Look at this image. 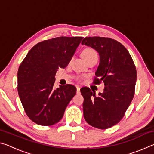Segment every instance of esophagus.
I'll return each instance as SVG.
<instances>
[{"instance_id":"1","label":"esophagus","mask_w":154,"mask_h":154,"mask_svg":"<svg viewBox=\"0 0 154 154\" xmlns=\"http://www.w3.org/2000/svg\"><path fill=\"white\" fill-rule=\"evenodd\" d=\"M80 93V88L79 86H77V94Z\"/></svg>"}]
</instances>
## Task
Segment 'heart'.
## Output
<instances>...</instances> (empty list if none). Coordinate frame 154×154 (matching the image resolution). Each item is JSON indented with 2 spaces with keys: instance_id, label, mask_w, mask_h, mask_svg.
Returning a JSON list of instances; mask_svg holds the SVG:
<instances>
[{
  "instance_id": "1",
  "label": "heart",
  "mask_w": 154,
  "mask_h": 154,
  "mask_svg": "<svg viewBox=\"0 0 154 154\" xmlns=\"http://www.w3.org/2000/svg\"><path fill=\"white\" fill-rule=\"evenodd\" d=\"M82 56L83 57V58L85 59V60L87 61L88 60L92 58L93 57L98 56V54L95 49H94L92 48H85L84 50L83 51Z\"/></svg>"
}]
</instances>
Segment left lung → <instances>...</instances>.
I'll use <instances>...</instances> for the list:
<instances>
[{
  "instance_id": "1",
  "label": "left lung",
  "mask_w": 154,
  "mask_h": 154,
  "mask_svg": "<svg viewBox=\"0 0 154 154\" xmlns=\"http://www.w3.org/2000/svg\"><path fill=\"white\" fill-rule=\"evenodd\" d=\"M82 45L96 49L100 64L93 81L104 82L103 93L96 96L89 88L81 89L84 98L83 116L88 124L99 129H107L123 118L134 95L137 70L126 48L116 40L107 37H85Z\"/></svg>"
}]
</instances>
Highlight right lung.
I'll return each instance as SVG.
<instances>
[{"mask_svg":"<svg viewBox=\"0 0 154 154\" xmlns=\"http://www.w3.org/2000/svg\"><path fill=\"white\" fill-rule=\"evenodd\" d=\"M83 39L82 36L59 37L39 42L28 51L17 71V92L26 113L41 126L60 120L76 94L71 84L54 89L55 75L66 68Z\"/></svg>","mask_w":154,"mask_h":154,"instance_id":"1","label":"right lung"}]
</instances>
